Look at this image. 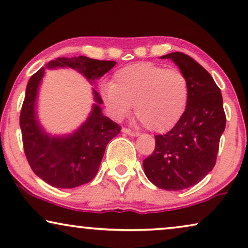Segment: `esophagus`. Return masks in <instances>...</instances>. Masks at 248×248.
I'll list each match as a JSON object with an SVG mask.
<instances>
[{"label": "esophagus", "instance_id": "esophagus-1", "mask_svg": "<svg viewBox=\"0 0 248 248\" xmlns=\"http://www.w3.org/2000/svg\"><path fill=\"white\" fill-rule=\"evenodd\" d=\"M123 133L127 134V136H131V137H139V132H134L130 130V128H126V127H123Z\"/></svg>", "mask_w": 248, "mask_h": 248}]
</instances>
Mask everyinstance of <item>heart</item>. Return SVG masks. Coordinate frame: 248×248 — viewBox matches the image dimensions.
Here are the masks:
<instances>
[{"mask_svg":"<svg viewBox=\"0 0 248 248\" xmlns=\"http://www.w3.org/2000/svg\"><path fill=\"white\" fill-rule=\"evenodd\" d=\"M190 85L179 69H166L153 62H138L118 69L111 84L104 89V99L115 116L134 114L153 132L171 130L187 109Z\"/></svg>","mask_w":248,"mask_h":248,"instance_id":"b5f03b06","label":"heart"}]
</instances>
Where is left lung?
Listing matches in <instances>:
<instances>
[{"instance_id": "obj_1", "label": "left lung", "mask_w": 248, "mask_h": 248, "mask_svg": "<svg viewBox=\"0 0 248 248\" xmlns=\"http://www.w3.org/2000/svg\"><path fill=\"white\" fill-rule=\"evenodd\" d=\"M160 59H171L187 76L190 94L181 120L171 131L155 137V150L143 160V170L156 187L182 190L213 170L226 128L223 99L213 77L191 57L173 52Z\"/></svg>"}]
</instances>
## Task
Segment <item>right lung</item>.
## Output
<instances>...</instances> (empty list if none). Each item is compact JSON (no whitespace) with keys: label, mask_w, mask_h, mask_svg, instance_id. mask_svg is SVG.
I'll list each match as a JSON object with an SVG mask.
<instances>
[{"label":"right lung","mask_w":248,"mask_h":248,"mask_svg":"<svg viewBox=\"0 0 248 248\" xmlns=\"http://www.w3.org/2000/svg\"><path fill=\"white\" fill-rule=\"evenodd\" d=\"M115 65V61L79 56L58 58L50 61L46 68L69 67L81 73L90 83H94ZM44 73L42 67L31 77L26 88L19 118L25 155L33 172L43 181L56 188H75L90 182L96 175L106 147L120 133L121 126L102 114L101 96L92 89L95 104L88 120L68 136H50L41 126L35 110L38 86Z\"/></svg>","instance_id":"right-lung-1"}]
</instances>
